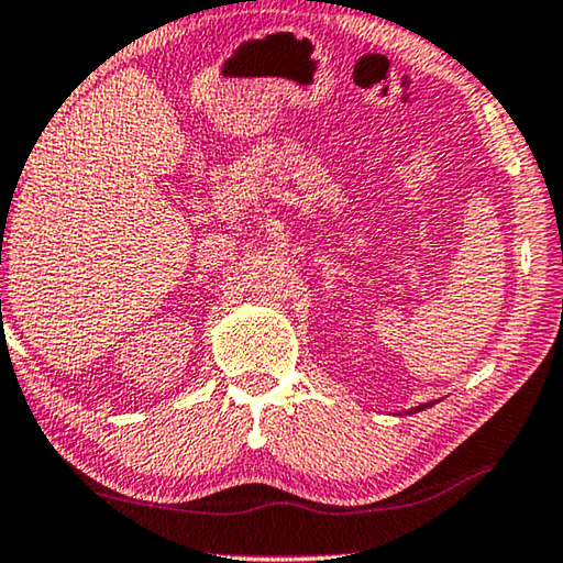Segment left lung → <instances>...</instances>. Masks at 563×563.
Returning <instances> with one entry per match:
<instances>
[{"instance_id":"8db88e82","label":"left lung","mask_w":563,"mask_h":563,"mask_svg":"<svg viewBox=\"0 0 563 563\" xmlns=\"http://www.w3.org/2000/svg\"><path fill=\"white\" fill-rule=\"evenodd\" d=\"M430 405H432V401H430ZM430 405H419V407H415V409H409V415H415V412H422V409H424V407H430Z\"/></svg>"}]
</instances>
